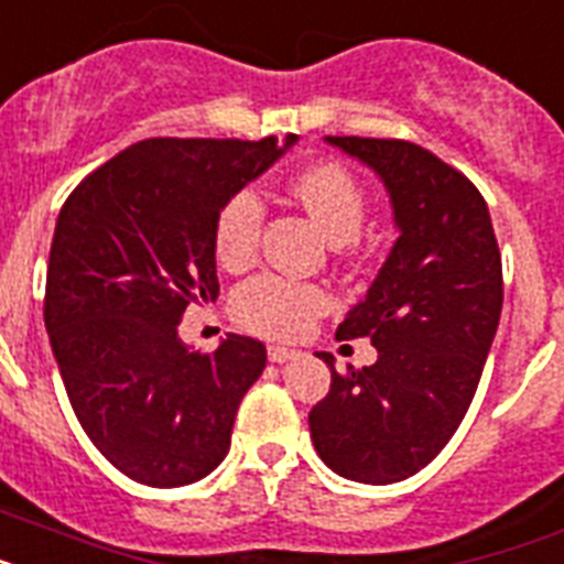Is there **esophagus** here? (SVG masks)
I'll list each match as a JSON object with an SVG mask.
<instances>
[{"label": "esophagus", "instance_id": "esophagus-1", "mask_svg": "<svg viewBox=\"0 0 564 564\" xmlns=\"http://www.w3.org/2000/svg\"><path fill=\"white\" fill-rule=\"evenodd\" d=\"M269 361L272 364H283V361H292V358H297V349H290V347H269L267 349Z\"/></svg>", "mask_w": 564, "mask_h": 564}]
</instances>
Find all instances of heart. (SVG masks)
Listing matches in <instances>:
<instances>
[{
	"label": "heart",
	"instance_id": "heart-1",
	"mask_svg": "<svg viewBox=\"0 0 564 564\" xmlns=\"http://www.w3.org/2000/svg\"><path fill=\"white\" fill-rule=\"evenodd\" d=\"M290 192L333 243H347L361 231L367 217V192L347 165H310L292 180ZM263 217L267 203L258 188L243 186L226 197L215 220V252L226 269H240L254 258ZM326 306L329 295L315 283L269 272L254 274L231 297V312L238 324L267 338L304 335L315 318L324 315Z\"/></svg>",
	"mask_w": 564,
	"mask_h": 564
}]
</instances>
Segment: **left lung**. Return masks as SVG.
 <instances>
[{"mask_svg":"<svg viewBox=\"0 0 564 564\" xmlns=\"http://www.w3.org/2000/svg\"><path fill=\"white\" fill-rule=\"evenodd\" d=\"M376 169L401 229L390 258L335 338H370L372 367H333L310 413L326 467L390 485L427 467L470 406L501 315V254L481 192L406 140L326 137Z\"/></svg>","mask_w":564,"mask_h":564,"instance_id":"obj_1","label":"left lung"}]
</instances>
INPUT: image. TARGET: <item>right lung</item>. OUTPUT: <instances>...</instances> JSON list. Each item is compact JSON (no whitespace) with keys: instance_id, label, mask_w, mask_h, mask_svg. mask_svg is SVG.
<instances>
[{"instance_id":"add662e5","label":"right lung","mask_w":564,"mask_h":564,"mask_svg":"<svg viewBox=\"0 0 564 564\" xmlns=\"http://www.w3.org/2000/svg\"><path fill=\"white\" fill-rule=\"evenodd\" d=\"M292 143L151 137L94 169L56 217L45 281L56 367L94 447L140 485H192L229 453L267 349L229 335L215 352H192L177 324L220 292L226 197Z\"/></svg>"}]
</instances>
